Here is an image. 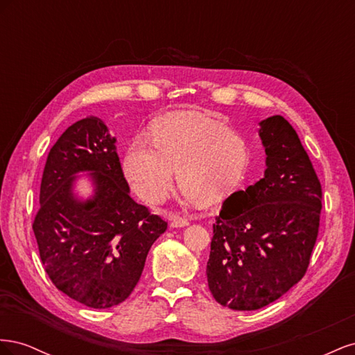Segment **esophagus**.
I'll list each match as a JSON object with an SVG mask.
<instances>
[{"label":"esophagus","mask_w":355,"mask_h":355,"mask_svg":"<svg viewBox=\"0 0 355 355\" xmlns=\"http://www.w3.org/2000/svg\"><path fill=\"white\" fill-rule=\"evenodd\" d=\"M170 220H171V227H175V228L187 227V225H189V219L188 218L178 216V214H173V216L170 218Z\"/></svg>","instance_id":"esophagus-1"}]
</instances>
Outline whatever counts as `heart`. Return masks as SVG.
I'll list each match as a JSON object with an SVG mask.
<instances>
[{"mask_svg": "<svg viewBox=\"0 0 355 355\" xmlns=\"http://www.w3.org/2000/svg\"><path fill=\"white\" fill-rule=\"evenodd\" d=\"M151 141L136 136L123 159L128 184L151 204L167 197L175 168L187 197L213 204L235 189L249 164V149L240 135L194 112L158 118Z\"/></svg>", "mask_w": 355, "mask_h": 355, "instance_id": "1", "label": "heart"}]
</instances>
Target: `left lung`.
<instances>
[{
	"instance_id": "left-lung-1",
	"label": "left lung",
	"mask_w": 355,
	"mask_h": 355,
	"mask_svg": "<svg viewBox=\"0 0 355 355\" xmlns=\"http://www.w3.org/2000/svg\"><path fill=\"white\" fill-rule=\"evenodd\" d=\"M265 176L231 194L213 223L207 282L223 306L270 305L305 275L317 241L323 191L295 128L261 121Z\"/></svg>"
}]
</instances>
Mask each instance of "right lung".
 I'll return each instance as SVG.
<instances>
[{
	"label": "right lung",
	"instance_id": "1",
	"mask_svg": "<svg viewBox=\"0 0 355 355\" xmlns=\"http://www.w3.org/2000/svg\"><path fill=\"white\" fill-rule=\"evenodd\" d=\"M85 169L96 192L78 202L71 196L73 175ZM32 230L51 283L77 302L103 309L130 296L167 222L130 197L115 137L90 116L69 125L51 146Z\"/></svg>",
	"mask_w": 355,
	"mask_h": 355
}]
</instances>
